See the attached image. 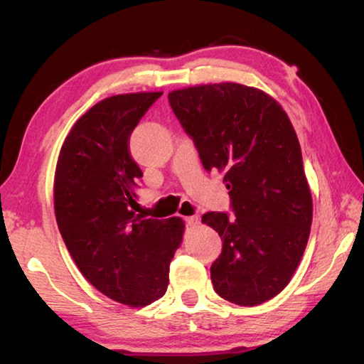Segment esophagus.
I'll list each match as a JSON object with an SVG mask.
<instances>
[{
  "mask_svg": "<svg viewBox=\"0 0 364 364\" xmlns=\"http://www.w3.org/2000/svg\"><path fill=\"white\" fill-rule=\"evenodd\" d=\"M184 221H186L188 226H196L197 223H199V218H197V217H186V218H184Z\"/></svg>",
  "mask_w": 364,
  "mask_h": 364,
  "instance_id": "esophagus-1",
  "label": "esophagus"
}]
</instances>
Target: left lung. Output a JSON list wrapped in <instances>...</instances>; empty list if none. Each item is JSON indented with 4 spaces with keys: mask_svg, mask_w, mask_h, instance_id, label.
Returning <instances> with one entry per match:
<instances>
[{
    "mask_svg": "<svg viewBox=\"0 0 364 364\" xmlns=\"http://www.w3.org/2000/svg\"><path fill=\"white\" fill-rule=\"evenodd\" d=\"M168 101L204 168L223 171L230 189L234 217H202L223 241L210 268L215 292L260 305L289 284L310 236L313 200L297 133L281 104L254 86H189Z\"/></svg>",
    "mask_w": 364,
    "mask_h": 364,
    "instance_id": "8db88e82",
    "label": "left lung"
}]
</instances>
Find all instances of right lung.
Here are the masks:
<instances>
[{"label": "right lung", "instance_id": "right-lung-1", "mask_svg": "<svg viewBox=\"0 0 364 364\" xmlns=\"http://www.w3.org/2000/svg\"><path fill=\"white\" fill-rule=\"evenodd\" d=\"M106 97L80 117L60 147L54 175L59 231L82 274L119 304L139 308L164 297L184 221L134 212L143 171L130 156V134L159 97Z\"/></svg>", "mask_w": 364, "mask_h": 364}]
</instances>
